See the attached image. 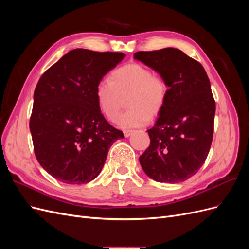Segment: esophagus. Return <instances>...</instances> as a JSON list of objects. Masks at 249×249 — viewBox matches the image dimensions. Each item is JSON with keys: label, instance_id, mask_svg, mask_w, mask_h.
Returning a JSON list of instances; mask_svg holds the SVG:
<instances>
[{"label": "esophagus", "instance_id": "34e87169", "mask_svg": "<svg viewBox=\"0 0 249 249\" xmlns=\"http://www.w3.org/2000/svg\"><path fill=\"white\" fill-rule=\"evenodd\" d=\"M132 133H133V131H132V130H124V135L125 137H129V136H131Z\"/></svg>", "mask_w": 249, "mask_h": 249}]
</instances>
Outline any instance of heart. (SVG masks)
I'll list each match as a JSON object with an SVG mask.
<instances>
[{
  "label": "heart",
  "mask_w": 249,
  "mask_h": 249,
  "mask_svg": "<svg viewBox=\"0 0 249 249\" xmlns=\"http://www.w3.org/2000/svg\"><path fill=\"white\" fill-rule=\"evenodd\" d=\"M125 94L129 109L120 115L118 124L122 127L140 126L163 109L168 86L162 77L143 64L127 63L118 67L112 71L111 81L103 79L95 87L97 105L110 122L117 119L122 96Z\"/></svg>",
  "instance_id": "1"
}]
</instances>
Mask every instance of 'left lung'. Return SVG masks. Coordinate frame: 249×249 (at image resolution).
I'll use <instances>...</instances> for the list:
<instances>
[{
	"label": "left lung",
	"mask_w": 249,
	"mask_h": 249,
	"mask_svg": "<svg viewBox=\"0 0 249 249\" xmlns=\"http://www.w3.org/2000/svg\"><path fill=\"white\" fill-rule=\"evenodd\" d=\"M134 58L159 72L168 86L159 117L147 130L150 144L139 157L141 167L157 182H184L205 163L213 139L216 106L208 74L178 49L137 52Z\"/></svg>",
	"instance_id": "obj_1"
}]
</instances>
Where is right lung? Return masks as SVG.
I'll list each match as a JSON object with an SVG mask.
<instances>
[{
	"instance_id": "right-lung-1",
	"label": "right lung",
	"mask_w": 249,
	"mask_h": 249,
	"mask_svg": "<svg viewBox=\"0 0 249 249\" xmlns=\"http://www.w3.org/2000/svg\"><path fill=\"white\" fill-rule=\"evenodd\" d=\"M124 53L74 49L44 71L34 91L30 131L37 161L71 185L100 175L108 150L124 133L101 113L95 87Z\"/></svg>"
}]
</instances>
